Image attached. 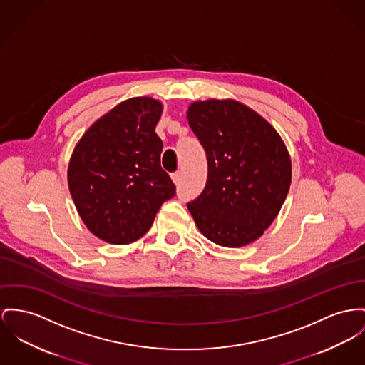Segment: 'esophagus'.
<instances>
[{"mask_svg":"<svg viewBox=\"0 0 365 365\" xmlns=\"http://www.w3.org/2000/svg\"><path fill=\"white\" fill-rule=\"evenodd\" d=\"M171 180L174 181V184H175V185H178V184L181 182V173H180V171L173 173V174H171Z\"/></svg>","mask_w":365,"mask_h":365,"instance_id":"obj_1","label":"esophagus"}]
</instances>
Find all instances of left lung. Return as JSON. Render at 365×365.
<instances>
[{"instance_id": "1", "label": "left lung", "mask_w": 365, "mask_h": 365, "mask_svg": "<svg viewBox=\"0 0 365 365\" xmlns=\"http://www.w3.org/2000/svg\"><path fill=\"white\" fill-rule=\"evenodd\" d=\"M187 119L207 158L205 190L188 203L212 242L238 247L263 235L289 191L291 158L275 128L234 99L190 105Z\"/></svg>"}]
</instances>
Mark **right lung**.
<instances>
[{
    "label": "right lung",
    "mask_w": 365,
    "mask_h": 365,
    "mask_svg": "<svg viewBox=\"0 0 365 365\" xmlns=\"http://www.w3.org/2000/svg\"><path fill=\"white\" fill-rule=\"evenodd\" d=\"M160 115L159 101L130 98L98 119L74 148L71 195L87 228L105 242L140 240L175 195L160 166L163 143L155 133Z\"/></svg>",
    "instance_id": "add662e5"
}]
</instances>
